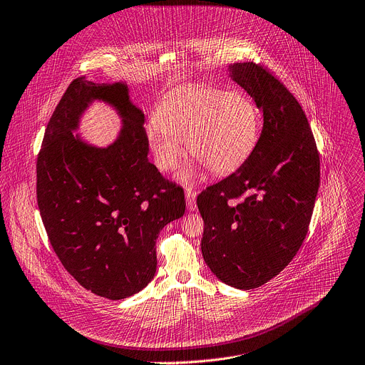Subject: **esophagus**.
Instances as JSON below:
<instances>
[{"instance_id":"1","label":"esophagus","mask_w":365,"mask_h":365,"mask_svg":"<svg viewBox=\"0 0 365 365\" xmlns=\"http://www.w3.org/2000/svg\"><path fill=\"white\" fill-rule=\"evenodd\" d=\"M185 196H186V204L189 210H193L196 202V192L192 187H185Z\"/></svg>"}]
</instances>
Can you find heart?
Wrapping results in <instances>:
<instances>
[{"label":"heart","mask_w":365,"mask_h":365,"mask_svg":"<svg viewBox=\"0 0 365 365\" xmlns=\"http://www.w3.org/2000/svg\"><path fill=\"white\" fill-rule=\"evenodd\" d=\"M259 128L257 108L243 91L183 88L169 94L158 106L155 120L145 126V141L161 172L176 169L183 155L182 143H186L189 154L211 173L227 175L252 154ZM196 168H186L180 180H192Z\"/></svg>","instance_id":"b5f03b06"}]
</instances>
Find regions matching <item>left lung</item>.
<instances>
[{"instance_id": "1", "label": "left lung", "mask_w": 365, "mask_h": 365, "mask_svg": "<svg viewBox=\"0 0 365 365\" xmlns=\"http://www.w3.org/2000/svg\"><path fill=\"white\" fill-rule=\"evenodd\" d=\"M228 77L263 113L260 138L240 168L197 196L205 222L201 250L224 284L252 289L277 277L306 239L320 182V160L295 97L253 62ZM241 201L230 205V199Z\"/></svg>"}]
</instances>
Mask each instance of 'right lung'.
Here are the masks:
<instances>
[{
  "label": "right lung",
  "mask_w": 365,
  "mask_h": 365,
  "mask_svg": "<svg viewBox=\"0 0 365 365\" xmlns=\"http://www.w3.org/2000/svg\"><path fill=\"white\" fill-rule=\"evenodd\" d=\"M93 103L121 119L117 138L101 148L76 132ZM145 115L126 81L74 80L58 103L38 157V205L63 268L86 289L122 300L151 282L155 240L185 214V193L148 161Z\"/></svg>",
  "instance_id": "right-lung-1"
}]
</instances>
